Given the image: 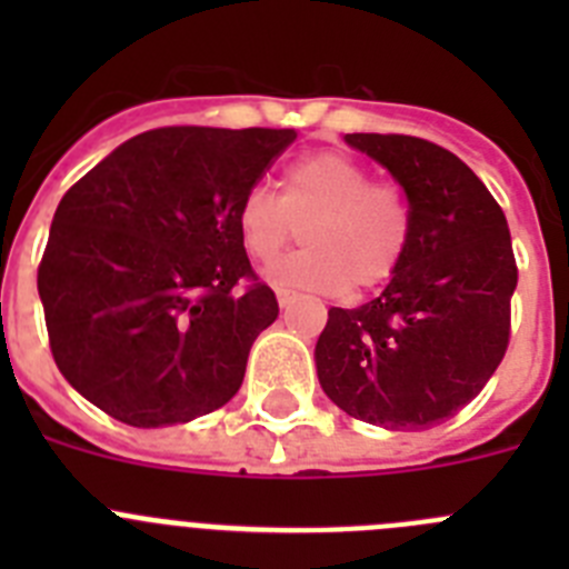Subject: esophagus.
Wrapping results in <instances>:
<instances>
[{"label":"esophagus","instance_id":"obj_1","mask_svg":"<svg viewBox=\"0 0 569 569\" xmlns=\"http://www.w3.org/2000/svg\"><path fill=\"white\" fill-rule=\"evenodd\" d=\"M276 299H279L281 308H290V301L296 299V290H288V288H276Z\"/></svg>","mask_w":569,"mask_h":569}]
</instances>
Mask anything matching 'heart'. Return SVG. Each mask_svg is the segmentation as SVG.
Instances as JSON below:
<instances>
[{"instance_id":"b5f03b06","label":"heart","mask_w":569,"mask_h":569,"mask_svg":"<svg viewBox=\"0 0 569 569\" xmlns=\"http://www.w3.org/2000/svg\"><path fill=\"white\" fill-rule=\"evenodd\" d=\"M305 222L308 248L268 268L273 284L313 290H373L399 270L413 239V202L401 184L373 179L339 150L305 153L281 168L279 196L253 184L236 208L244 253L268 261Z\"/></svg>"}]
</instances>
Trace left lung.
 Wrapping results in <instances>:
<instances>
[{"label": "left lung", "mask_w": 569, "mask_h": 569, "mask_svg": "<svg viewBox=\"0 0 569 569\" xmlns=\"http://www.w3.org/2000/svg\"><path fill=\"white\" fill-rule=\"evenodd\" d=\"M413 202V239L379 299L330 308L321 390L347 416L427 430L481 393L510 345L519 281L505 210L459 156L405 133H347Z\"/></svg>", "instance_id": "obj_1"}]
</instances>
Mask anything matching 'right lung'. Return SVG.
Here are the masks:
<instances>
[{"label":"right lung","instance_id":"add662e5","mask_svg":"<svg viewBox=\"0 0 569 569\" xmlns=\"http://www.w3.org/2000/svg\"><path fill=\"white\" fill-rule=\"evenodd\" d=\"M293 139L290 128H156L62 196L37 288L59 373L90 405L168 427L233 399L256 336L279 316L236 208Z\"/></svg>","mask_w":569,"mask_h":569}]
</instances>
